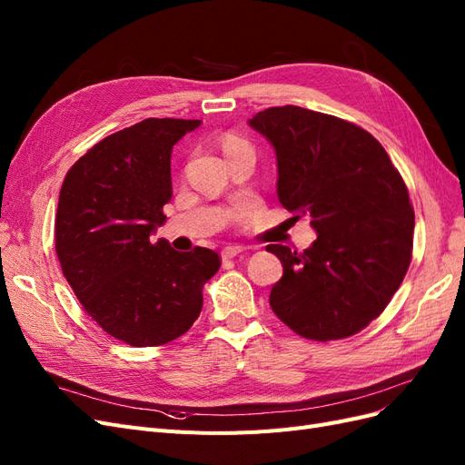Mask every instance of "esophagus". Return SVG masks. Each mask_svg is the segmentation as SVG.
<instances>
[{"instance_id":"34e87169","label":"esophagus","mask_w":465,"mask_h":465,"mask_svg":"<svg viewBox=\"0 0 465 465\" xmlns=\"http://www.w3.org/2000/svg\"><path fill=\"white\" fill-rule=\"evenodd\" d=\"M221 254H223V260H231V258L244 254V248L242 246H227L221 252Z\"/></svg>"}]
</instances>
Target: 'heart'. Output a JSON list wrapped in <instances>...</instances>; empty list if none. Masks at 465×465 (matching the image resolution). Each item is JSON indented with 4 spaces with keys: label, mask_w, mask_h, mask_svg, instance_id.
Here are the masks:
<instances>
[{
    "label": "heart",
    "mask_w": 465,
    "mask_h": 465,
    "mask_svg": "<svg viewBox=\"0 0 465 465\" xmlns=\"http://www.w3.org/2000/svg\"><path fill=\"white\" fill-rule=\"evenodd\" d=\"M223 149H224V153H227V157H229V154L238 153V151H252L250 145L244 142V139L236 137V135H227V137H224L223 139Z\"/></svg>",
    "instance_id": "b5f03b06"
}]
</instances>
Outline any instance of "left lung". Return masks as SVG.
Returning <instances> with one entry per match:
<instances>
[{
  "instance_id": "obj_1",
  "label": "left lung",
  "mask_w": 465,
  "mask_h": 465,
  "mask_svg": "<svg viewBox=\"0 0 465 465\" xmlns=\"http://www.w3.org/2000/svg\"><path fill=\"white\" fill-rule=\"evenodd\" d=\"M275 149L277 195L311 217L318 238L302 254L265 250L283 263L270 304L308 340L349 337L382 314L411 262L415 213L388 153L359 125L301 106L248 120Z\"/></svg>"
}]
</instances>
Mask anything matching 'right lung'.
Listing matches in <instances>:
<instances>
[{
	"instance_id": "right-lung-1",
	"label": "right lung",
	"mask_w": 465,
	"mask_h": 465,
	"mask_svg": "<svg viewBox=\"0 0 465 465\" xmlns=\"http://www.w3.org/2000/svg\"><path fill=\"white\" fill-rule=\"evenodd\" d=\"M202 120L147 118L104 137L69 168L55 213V254L85 312L134 347L186 333L203 283L221 267L209 248L176 252L151 234L173 198V147Z\"/></svg>"
}]
</instances>
